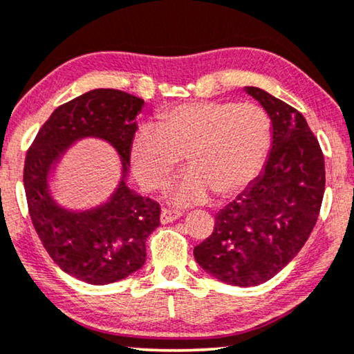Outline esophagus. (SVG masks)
<instances>
[{
	"label": "esophagus",
	"mask_w": 354,
	"mask_h": 354,
	"mask_svg": "<svg viewBox=\"0 0 354 354\" xmlns=\"http://www.w3.org/2000/svg\"><path fill=\"white\" fill-rule=\"evenodd\" d=\"M183 212L181 210L178 209H165L162 212V216H160V221H162L163 223H168V222H173L176 221L178 217H181Z\"/></svg>",
	"instance_id": "1"
}]
</instances>
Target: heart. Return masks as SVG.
<instances>
[{"label":"heart","instance_id":"1","mask_svg":"<svg viewBox=\"0 0 354 354\" xmlns=\"http://www.w3.org/2000/svg\"><path fill=\"white\" fill-rule=\"evenodd\" d=\"M274 144L271 115L254 102L199 101L169 107L156 127L142 125L131 144L138 183L158 191L181 168L191 171L173 187V203H204L210 192L229 199L243 192L265 169Z\"/></svg>","mask_w":354,"mask_h":354}]
</instances>
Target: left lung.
<instances>
[{
  "label": "left lung",
  "mask_w": 354,
  "mask_h": 354,
  "mask_svg": "<svg viewBox=\"0 0 354 354\" xmlns=\"http://www.w3.org/2000/svg\"><path fill=\"white\" fill-rule=\"evenodd\" d=\"M271 115L274 144L252 186L216 216L210 236L194 247L204 271L232 286L276 276L314 230L325 192V160L304 115L265 89L247 88Z\"/></svg>",
  "instance_id": "left-lung-1"
}]
</instances>
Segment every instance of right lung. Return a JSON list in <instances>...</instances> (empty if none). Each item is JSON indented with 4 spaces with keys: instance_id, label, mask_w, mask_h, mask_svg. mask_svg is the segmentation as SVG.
<instances>
[{
    "instance_id": "1",
    "label": "right lung",
    "mask_w": 354,
    "mask_h": 354,
    "mask_svg": "<svg viewBox=\"0 0 354 354\" xmlns=\"http://www.w3.org/2000/svg\"><path fill=\"white\" fill-rule=\"evenodd\" d=\"M142 106L144 100L119 89L84 93L53 111L26 155L24 189L34 229L62 271L88 284L115 283L144 266L147 239L160 225L162 207L122 180L107 204L68 212L48 194L47 173L64 149L82 137L113 144L127 171Z\"/></svg>"
}]
</instances>
